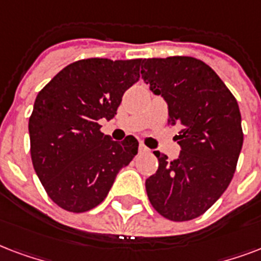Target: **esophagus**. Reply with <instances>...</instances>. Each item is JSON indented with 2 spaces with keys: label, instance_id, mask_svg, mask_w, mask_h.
Masks as SVG:
<instances>
[{
  "label": "esophagus",
  "instance_id": "esophagus-1",
  "mask_svg": "<svg viewBox=\"0 0 261 261\" xmlns=\"http://www.w3.org/2000/svg\"><path fill=\"white\" fill-rule=\"evenodd\" d=\"M139 152H140V153H147V152H149V149L147 148V147H145L144 144H140V145H139Z\"/></svg>",
  "mask_w": 261,
  "mask_h": 261
}]
</instances>
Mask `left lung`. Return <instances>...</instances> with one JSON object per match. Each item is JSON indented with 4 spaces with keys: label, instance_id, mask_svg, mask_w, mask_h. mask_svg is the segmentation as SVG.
Masks as SVG:
<instances>
[{
    "label": "left lung",
    "instance_id": "obj_1",
    "mask_svg": "<svg viewBox=\"0 0 261 261\" xmlns=\"http://www.w3.org/2000/svg\"><path fill=\"white\" fill-rule=\"evenodd\" d=\"M141 79L169 108L178 125L179 156L169 162L155 151L158 170L145 179L149 203L162 217L185 222L203 215L227 189L244 133L238 103L221 77L193 57L148 58Z\"/></svg>",
    "mask_w": 261,
    "mask_h": 261
}]
</instances>
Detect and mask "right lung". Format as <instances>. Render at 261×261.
<instances>
[{"label": "right lung", "instance_id": "add662e5", "mask_svg": "<svg viewBox=\"0 0 261 261\" xmlns=\"http://www.w3.org/2000/svg\"><path fill=\"white\" fill-rule=\"evenodd\" d=\"M141 58L80 60L39 91L30 117L31 159L50 199L70 213H86L106 199L118 171L135 158L139 141L121 143L100 132L122 95L140 77Z\"/></svg>", "mask_w": 261, "mask_h": 261}]
</instances>
